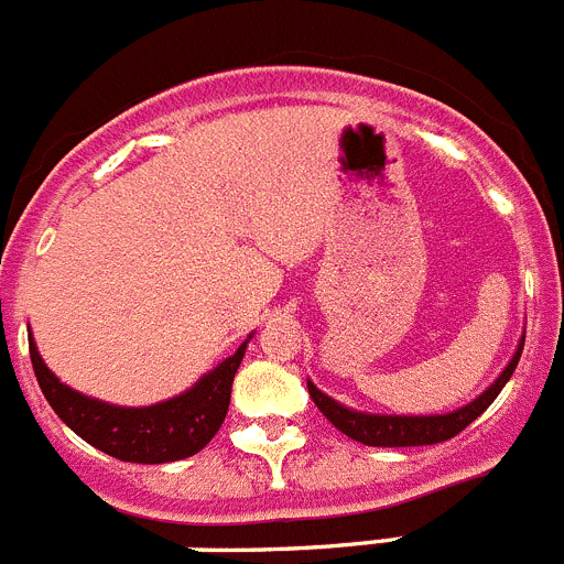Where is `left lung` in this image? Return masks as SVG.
Here are the masks:
<instances>
[{
	"instance_id": "8db88e82",
	"label": "left lung",
	"mask_w": 564,
	"mask_h": 564,
	"mask_svg": "<svg viewBox=\"0 0 564 564\" xmlns=\"http://www.w3.org/2000/svg\"><path fill=\"white\" fill-rule=\"evenodd\" d=\"M520 354H523V339L518 345V354L509 361L507 370L501 372L492 387L484 394H478L476 401L467 403V406L456 409L451 414H434V417H389V414H361L350 412L341 403L330 401L328 394L319 392L312 381H308V394L312 401L317 403L319 412L328 417V423H334L350 440L361 442V445H372V448H412V445H436V442H445L451 436H456L459 431H465L478 414L487 412V406L498 398L507 381L512 378L514 367H518Z\"/></svg>"
}]
</instances>
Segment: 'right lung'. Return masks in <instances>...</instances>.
I'll use <instances>...</instances> for the list:
<instances>
[{"mask_svg":"<svg viewBox=\"0 0 564 564\" xmlns=\"http://www.w3.org/2000/svg\"><path fill=\"white\" fill-rule=\"evenodd\" d=\"M245 347L247 341L208 376L199 378L188 392L147 409L108 406L68 389L41 361L33 339H30V361L50 406L88 445L105 451L113 459L163 465V462L194 456L217 434L228 414L230 387H234Z\"/></svg>","mask_w":564,"mask_h":564,"instance_id":"obj_1","label":"right lung"}]
</instances>
